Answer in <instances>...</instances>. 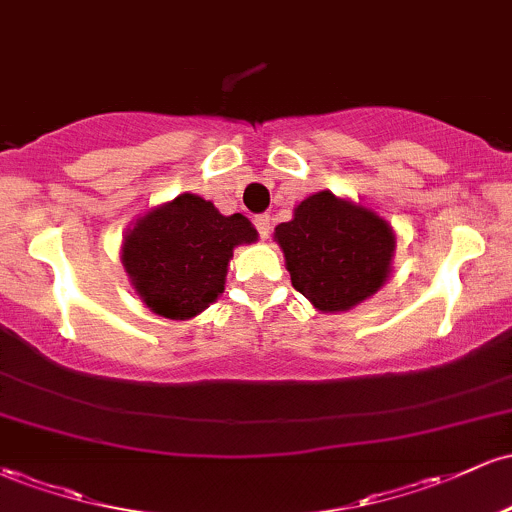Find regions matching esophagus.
<instances>
[{"label": "esophagus", "instance_id": "34e87169", "mask_svg": "<svg viewBox=\"0 0 512 512\" xmlns=\"http://www.w3.org/2000/svg\"><path fill=\"white\" fill-rule=\"evenodd\" d=\"M255 228L260 233V238H269V233H272V219L267 214L255 216Z\"/></svg>", "mask_w": 512, "mask_h": 512}]
</instances>
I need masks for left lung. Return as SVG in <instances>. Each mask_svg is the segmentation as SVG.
I'll use <instances>...</instances> for the list:
<instances>
[{
  "label": "left lung",
  "mask_w": 512,
  "mask_h": 512,
  "mask_svg": "<svg viewBox=\"0 0 512 512\" xmlns=\"http://www.w3.org/2000/svg\"><path fill=\"white\" fill-rule=\"evenodd\" d=\"M293 289L322 313H344L380 291L392 272L395 233L383 216L322 190L274 228Z\"/></svg>",
  "instance_id": "1"
}]
</instances>
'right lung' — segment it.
Segmentation results:
<instances>
[{"label": "right lung", "mask_w": 512, "mask_h": 512, "mask_svg": "<svg viewBox=\"0 0 512 512\" xmlns=\"http://www.w3.org/2000/svg\"><path fill=\"white\" fill-rule=\"evenodd\" d=\"M255 240V226L243 214L223 216L207 199L185 192L129 228L122 264L151 313L190 320L223 293L233 248Z\"/></svg>", "instance_id": "obj_1"}]
</instances>
